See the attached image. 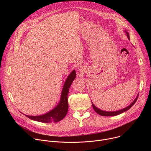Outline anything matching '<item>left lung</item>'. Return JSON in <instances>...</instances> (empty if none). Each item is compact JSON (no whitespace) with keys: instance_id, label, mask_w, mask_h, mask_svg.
<instances>
[{"instance_id":"1","label":"left lung","mask_w":151,"mask_h":151,"mask_svg":"<svg viewBox=\"0 0 151 151\" xmlns=\"http://www.w3.org/2000/svg\"><path fill=\"white\" fill-rule=\"evenodd\" d=\"M126 33H127V37H128V39H130V36H129V34H128L127 32H126ZM138 96H137V97L136 98V99L133 101V102L130 105H129L128 106L126 107L125 108H124V109H122L119 110V111H114V112H106V111H101V110L98 109L97 107H96L94 105V104H93V103H92V106H93V107L94 110L96 111V112L97 113V114H98L99 115H100L104 116H116V115H119V114H122V113H123V112H124L128 111V109H130L131 108V107L134 104V103H136V101H137V98H138Z\"/></svg>"}]
</instances>
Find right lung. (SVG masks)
Returning a JSON list of instances; mask_svg holds the SVG:
<instances>
[{
    "label": "right lung",
    "mask_w": 151,
    "mask_h": 151,
    "mask_svg": "<svg viewBox=\"0 0 151 151\" xmlns=\"http://www.w3.org/2000/svg\"><path fill=\"white\" fill-rule=\"evenodd\" d=\"M75 78L76 72L75 70H73L72 72L69 75L65 83L64 84L60 103L54 109L46 114L40 116L25 115L30 119L45 123H49L52 122H57L62 120L66 116L68 111L69 106L68 96L69 93V90Z\"/></svg>",
    "instance_id": "obj_1"
}]
</instances>
